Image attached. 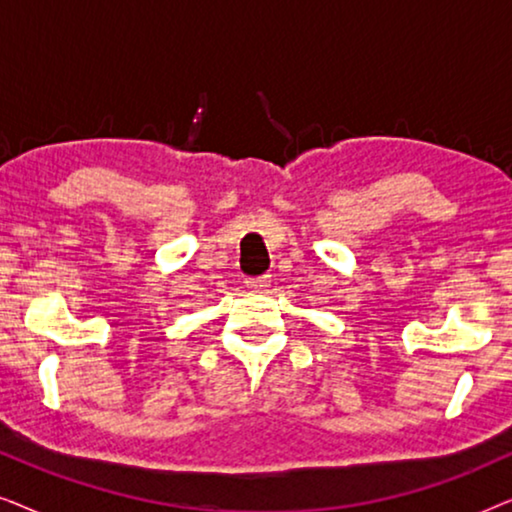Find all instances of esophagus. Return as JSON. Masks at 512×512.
Masks as SVG:
<instances>
[{
    "mask_svg": "<svg viewBox=\"0 0 512 512\" xmlns=\"http://www.w3.org/2000/svg\"><path fill=\"white\" fill-rule=\"evenodd\" d=\"M268 286H270V279L268 277H249L247 279V289H251V291H258V293H261V291H265V289H268Z\"/></svg>",
    "mask_w": 512,
    "mask_h": 512,
    "instance_id": "34e87169",
    "label": "esophagus"
}]
</instances>
